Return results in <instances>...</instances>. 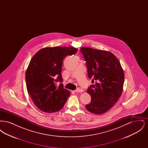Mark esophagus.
<instances>
[{
  "label": "esophagus",
  "mask_w": 148,
  "mask_h": 148,
  "mask_svg": "<svg viewBox=\"0 0 148 148\" xmlns=\"http://www.w3.org/2000/svg\"><path fill=\"white\" fill-rule=\"evenodd\" d=\"M75 92H83V90L82 88H77V89L75 90Z\"/></svg>",
  "instance_id": "1"
}]
</instances>
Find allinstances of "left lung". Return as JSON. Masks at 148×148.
Wrapping results in <instances>:
<instances>
[{
	"label": "left lung",
	"mask_w": 148,
	"mask_h": 148,
	"mask_svg": "<svg viewBox=\"0 0 148 148\" xmlns=\"http://www.w3.org/2000/svg\"><path fill=\"white\" fill-rule=\"evenodd\" d=\"M92 83L87 92L91 102L86 105L90 113L102 114L112 108L120 98L124 73L118 58L112 53L91 48H81Z\"/></svg>",
	"instance_id": "obj_1"
}]
</instances>
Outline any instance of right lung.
Here are the masks:
<instances>
[{"instance_id": "right-lung-1", "label": "right lung", "mask_w": 148, "mask_h": 148, "mask_svg": "<svg viewBox=\"0 0 148 148\" xmlns=\"http://www.w3.org/2000/svg\"><path fill=\"white\" fill-rule=\"evenodd\" d=\"M73 47H46L39 50L29 64L25 73L27 88L34 104L45 113H55L63 107L71 92L64 88L62 68L64 58L75 54Z\"/></svg>"}]
</instances>
